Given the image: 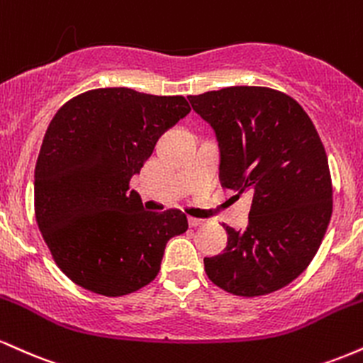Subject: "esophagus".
<instances>
[{
  "label": "esophagus",
  "instance_id": "esophagus-1",
  "mask_svg": "<svg viewBox=\"0 0 363 363\" xmlns=\"http://www.w3.org/2000/svg\"><path fill=\"white\" fill-rule=\"evenodd\" d=\"M205 223V220H199V218H193V216H189V227H199V225Z\"/></svg>",
  "mask_w": 363,
  "mask_h": 363
}]
</instances>
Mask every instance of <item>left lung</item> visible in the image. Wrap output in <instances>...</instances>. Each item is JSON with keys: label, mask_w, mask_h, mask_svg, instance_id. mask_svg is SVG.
I'll return each mask as SVG.
<instances>
[{"label": "left lung", "mask_w": 363, "mask_h": 363, "mask_svg": "<svg viewBox=\"0 0 363 363\" xmlns=\"http://www.w3.org/2000/svg\"><path fill=\"white\" fill-rule=\"evenodd\" d=\"M215 129L220 179L251 193L249 225L228 234L222 254L205 257L216 286L259 297L289 285L314 259L333 213L326 150L301 104L268 86H227L189 95Z\"/></svg>", "instance_id": "left-lung-1"}]
</instances>
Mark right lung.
I'll use <instances>...</instances> for the list:
<instances>
[{"label": "right lung", "mask_w": 363, "mask_h": 363, "mask_svg": "<svg viewBox=\"0 0 363 363\" xmlns=\"http://www.w3.org/2000/svg\"><path fill=\"white\" fill-rule=\"evenodd\" d=\"M191 107L182 95L86 90L56 112L35 164L34 210L57 268L82 289L121 297L160 272L181 210L145 211L131 177Z\"/></svg>", "instance_id": "right-lung-1"}]
</instances>
